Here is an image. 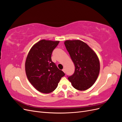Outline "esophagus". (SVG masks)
Segmentation results:
<instances>
[{
	"label": "esophagus",
	"instance_id": "1",
	"mask_svg": "<svg viewBox=\"0 0 122 122\" xmlns=\"http://www.w3.org/2000/svg\"><path fill=\"white\" fill-rule=\"evenodd\" d=\"M62 71H63L64 73H66V71H65V69H62Z\"/></svg>",
	"mask_w": 122,
	"mask_h": 122
}]
</instances>
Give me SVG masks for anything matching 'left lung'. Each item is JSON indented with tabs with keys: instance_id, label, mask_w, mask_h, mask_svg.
<instances>
[{
	"instance_id": "left-lung-1",
	"label": "left lung",
	"mask_w": 122,
	"mask_h": 122,
	"mask_svg": "<svg viewBox=\"0 0 122 122\" xmlns=\"http://www.w3.org/2000/svg\"><path fill=\"white\" fill-rule=\"evenodd\" d=\"M66 49L75 65V72L68 77L72 86L79 91H86L96 81L100 72V62L97 54L81 40H66Z\"/></svg>"
}]
</instances>
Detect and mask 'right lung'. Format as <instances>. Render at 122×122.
Segmentation results:
<instances>
[{"mask_svg": "<svg viewBox=\"0 0 122 122\" xmlns=\"http://www.w3.org/2000/svg\"><path fill=\"white\" fill-rule=\"evenodd\" d=\"M59 41L42 40L29 50L25 61V72L29 81L42 93L54 91L65 73L51 60L53 50Z\"/></svg>", "mask_w": 122, "mask_h": 122, "instance_id": "1", "label": "right lung"}]
</instances>
